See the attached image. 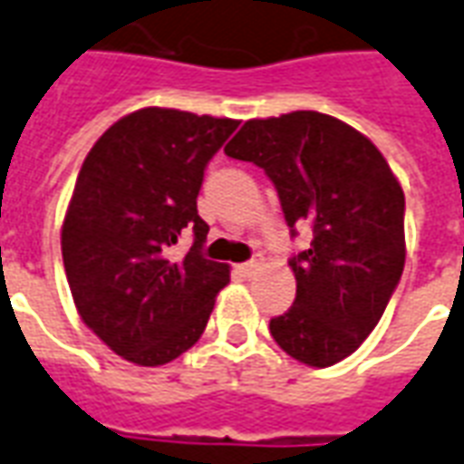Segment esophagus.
Instances as JSON below:
<instances>
[{
  "label": "esophagus",
  "mask_w": 464,
  "mask_h": 464,
  "mask_svg": "<svg viewBox=\"0 0 464 464\" xmlns=\"http://www.w3.org/2000/svg\"><path fill=\"white\" fill-rule=\"evenodd\" d=\"M261 268V263L258 261H248V263H241L238 266V273H243V276H256V271Z\"/></svg>",
  "instance_id": "1"
}]
</instances>
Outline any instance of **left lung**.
<instances>
[{"instance_id": "8db88e82", "label": "left lung", "mask_w": 464, "mask_h": 464, "mask_svg": "<svg viewBox=\"0 0 464 464\" xmlns=\"http://www.w3.org/2000/svg\"><path fill=\"white\" fill-rule=\"evenodd\" d=\"M271 179L283 216L311 226L293 256L295 301L271 318L291 358L328 368L360 348L385 313L405 266V193L368 136L341 119L293 111L251 119L223 149Z\"/></svg>"}]
</instances>
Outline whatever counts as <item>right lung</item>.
Returning a JSON list of instances; mask_svg holds the SVG:
<instances>
[{
  "label": "right lung",
  "instance_id": "add662e5",
  "mask_svg": "<svg viewBox=\"0 0 464 464\" xmlns=\"http://www.w3.org/2000/svg\"><path fill=\"white\" fill-rule=\"evenodd\" d=\"M236 129L149 106L106 129L82 163L62 226L66 281L82 321L129 362L156 368L186 353L228 283V266L201 256L208 226L196 198ZM181 230L194 231L192 251L169 262Z\"/></svg>",
  "mask_w": 464,
  "mask_h": 464
}]
</instances>
